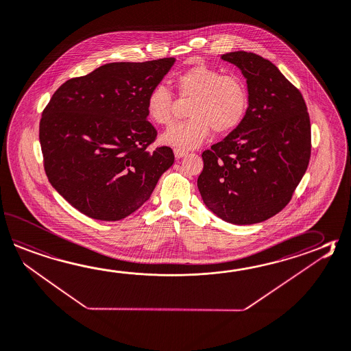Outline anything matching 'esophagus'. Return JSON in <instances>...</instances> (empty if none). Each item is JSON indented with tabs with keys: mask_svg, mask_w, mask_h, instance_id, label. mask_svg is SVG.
<instances>
[{
	"mask_svg": "<svg viewBox=\"0 0 351 351\" xmlns=\"http://www.w3.org/2000/svg\"><path fill=\"white\" fill-rule=\"evenodd\" d=\"M173 154H175V158H182L187 156V154H189V152L184 150H180V149H175V150H173Z\"/></svg>",
	"mask_w": 351,
	"mask_h": 351,
	"instance_id": "esophagus-1",
	"label": "esophagus"
}]
</instances>
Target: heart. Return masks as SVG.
Here are the masks:
<instances>
[{
	"label": "heart",
	"instance_id": "obj_1",
	"mask_svg": "<svg viewBox=\"0 0 351 351\" xmlns=\"http://www.w3.org/2000/svg\"><path fill=\"white\" fill-rule=\"evenodd\" d=\"M175 86L181 99H191L187 108L190 119L173 125L161 141L184 150L199 147L214 130L228 134L243 122L249 108L246 84L237 75L197 64L180 72ZM173 96L164 85L152 87L146 99V114L158 126H169L173 120Z\"/></svg>",
	"mask_w": 351,
	"mask_h": 351
}]
</instances>
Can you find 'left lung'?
I'll list each match as a JSON object with an SVG mask.
<instances>
[{"label":"left lung","instance_id":"1","mask_svg":"<svg viewBox=\"0 0 351 351\" xmlns=\"http://www.w3.org/2000/svg\"><path fill=\"white\" fill-rule=\"evenodd\" d=\"M221 58L246 79L249 108L237 129L202 152L197 187L217 217L252 225L291 200L310 160V117L300 91L269 60L245 51Z\"/></svg>","mask_w":351,"mask_h":351}]
</instances>
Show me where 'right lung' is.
Wrapping results in <instances>:
<instances>
[{
  "label": "right lung",
  "mask_w": 351,
  "mask_h": 351,
  "mask_svg": "<svg viewBox=\"0 0 351 351\" xmlns=\"http://www.w3.org/2000/svg\"><path fill=\"white\" fill-rule=\"evenodd\" d=\"M173 64L169 58L102 64L52 95L40 121L45 171L80 213L122 220L171 167L170 147L147 150L158 132L147 121L146 99Z\"/></svg>",
  "instance_id": "1"
}]
</instances>
